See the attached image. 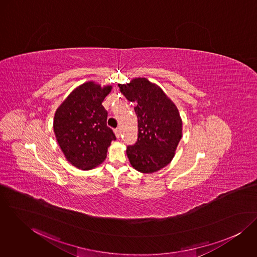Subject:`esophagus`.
Returning <instances> with one entry per match:
<instances>
[{"mask_svg":"<svg viewBox=\"0 0 257 257\" xmlns=\"http://www.w3.org/2000/svg\"><path fill=\"white\" fill-rule=\"evenodd\" d=\"M114 134H115V137L117 139H119V137H120V130L119 128H115L114 130Z\"/></svg>","mask_w":257,"mask_h":257,"instance_id":"obj_1","label":"esophagus"}]
</instances>
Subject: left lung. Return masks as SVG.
Listing matches in <instances>:
<instances>
[{
	"label": "left lung",
	"instance_id": "8db88e82",
	"mask_svg": "<svg viewBox=\"0 0 257 257\" xmlns=\"http://www.w3.org/2000/svg\"><path fill=\"white\" fill-rule=\"evenodd\" d=\"M118 87L137 105L138 142L126 148L128 160L139 172L154 173L167 166L175 155L182 138L179 110L163 90L147 78H134Z\"/></svg>",
	"mask_w": 257,
	"mask_h": 257
}]
</instances>
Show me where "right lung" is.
<instances>
[{"instance_id":"1","label":"right lung","mask_w":257,"mask_h":257,"mask_svg":"<svg viewBox=\"0 0 257 257\" xmlns=\"http://www.w3.org/2000/svg\"><path fill=\"white\" fill-rule=\"evenodd\" d=\"M88 81L68 95L55 111L53 131L66 160L81 170L99 166L107 157L111 141L115 140L107 125L108 112L102 103L111 91Z\"/></svg>"}]
</instances>
